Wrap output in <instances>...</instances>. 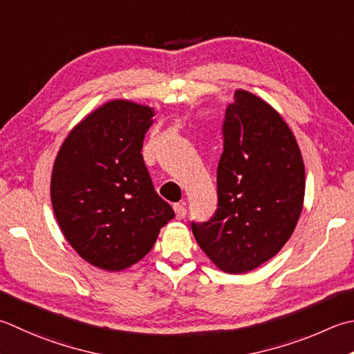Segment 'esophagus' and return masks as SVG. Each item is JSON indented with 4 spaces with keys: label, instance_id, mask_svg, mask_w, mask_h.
<instances>
[{
    "label": "esophagus",
    "instance_id": "esophagus-1",
    "mask_svg": "<svg viewBox=\"0 0 354 354\" xmlns=\"http://www.w3.org/2000/svg\"><path fill=\"white\" fill-rule=\"evenodd\" d=\"M173 209H175V213H176V218H178V219L185 218L187 209H185V207H184L183 204H175V205H173Z\"/></svg>",
    "mask_w": 354,
    "mask_h": 354
}]
</instances>
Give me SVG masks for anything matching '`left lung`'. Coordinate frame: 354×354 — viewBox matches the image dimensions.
Returning a JSON list of instances; mask_svg holds the SVG:
<instances>
[{
	"label": "left lung",
	"mask_w": 354,
	"mask_h": 354,
	"mask_svg": "<svg viewBox=\"0 0 354 354\" xmlns=\"http://www.w3.org/2000/svg\"><path fill=\"white\" fill-rule=\"evenodd\" d=\"M216 173L218 209L192 223L204 253L225 273L264 264L292 236L306 193V169L295 135L274 109L236 90L223 124Z\"/></svg>",
	"instance_id": "8db88e82"
}]
</instances>
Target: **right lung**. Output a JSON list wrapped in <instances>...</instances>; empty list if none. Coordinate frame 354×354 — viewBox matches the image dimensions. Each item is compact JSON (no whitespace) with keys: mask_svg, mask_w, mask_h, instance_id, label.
Masks as SVG:
<instances>
[{"mask_svg":"<svg viewBox=\"0 0 354 354\" xmlns=\"http://www.w3.org/2000/svg\"><path fill=\"white\" fill-rule=\"evenodd\" d=\"M153 115L147 106L109 101L68 133L55 159L50 196L61 232L102 270L120 272L142 259L175 218L141 153Z\"/></svg>","mask_w":354,"mask_h":354,"instance_id":"obj_1","label":"right lung"}]
</instances>
